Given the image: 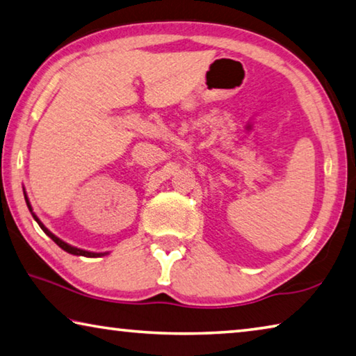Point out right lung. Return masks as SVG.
Wrapping results in <instances>:
<instances>
[{
	"label": "right lung",
	"instance_id": "1",
	"mask_svg": "<svg viewBox=\"0 0 356 356\" xmlns=\"http://www.w3.org/2000/svg\"><path fill=\"white\" fill-rule=\"evenodd\" d=\"M25 201H26V206H28V209H29V212L33 213V209H31V204H29V201H28V196H26V193H25ZM33 218L38 221V225L40 226V229L42 231H44L48 237H50L53 242H55L59 248H63L64 251H67V252H70V254H75V256H84V257H99V256H104V254H106V252H91V251H84V250H80V248H75V246H72V245H69V243H65V242H63L61 238H58L55 234H51L50 231H48V229L42 225L40 222V220L38 218V216H35L34 213H33Z\"/></svg>",
	"mask_w": 356,
	"mask_h": 356
}]
</instances>
